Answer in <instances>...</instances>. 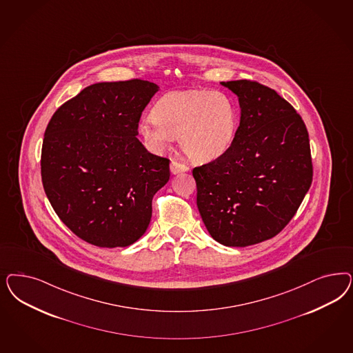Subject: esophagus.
Listing matches in <instances>:
<instances>
[{
    "mask_svg": "<svg viewBox=\"0 0 353 353\" xmlns=\"http://www.w3.org/2000/svg\"><path fill=\"white\" fill-rule=\"evenodd\" d=\"M188 166L185 163H182L176 159H171L170 163V171L172 174H179V172H184V171H188Z\"/></svg>",
    "mask_w": 353,
    "mask_h": 353,
    "instance_id": "obj_1",
    "label": "esophagus"
}]
</instances>
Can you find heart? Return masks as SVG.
I'll return each mask as SVG.
<instances>
[{"instance_id": "1", "label": "heart", "mask_w": 353, "mask_h": 353, "mask_svg": "<svg viewBox=\"0 0 353 353\" xmlns=\"http://www.w3.org/2000/svg\"><path fill=\"white\" fill-rule=\"evenodd\" d=\"M238 125L234 101L222 92H171L140 119V134L153 149L165 148L172 139L188 159H216L231 145Z\"/></svg>"}]
</instances>
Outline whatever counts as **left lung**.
<instances>
[{
    "mask_svg": "<svg viewBox=\"0 0 353 353\" xmlns=\"http://www.w3.org/2000/svg\"><path fill=\"white\" fill-rule=\"evenodd\" d=\"M239 99L240 123L218 159L192 170L197 208L218 243L247 247L278 235L313 179L307 127L294 106L253 80L222 81Z\"/></svg>",
    "mask_w": 353,
    "mask_h": 353,
    "instance_id": "obj_1",
    "label": "left lung"
}]
</instances>
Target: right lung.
Returning <instances> with one entry per match:
<instances>
[{
	"mask_svg": "<svg viewBox=\"0 0 353 353\" xmlns=\"http://www.w3.org/2000/svg\"><path fill=\"white\" fill-rule=\"evenodd\" d=\"M159 85L148 80L88 85L49 121L41 179L59 219L80 239L127 247L147 231L152 199L170 178V159L139 141V122Z\"/></svg>",
	"mask_w": 353,
	"mask_h": 353,
	"instance_id": "1",
	"label": "right lung"
}]
</instances>
